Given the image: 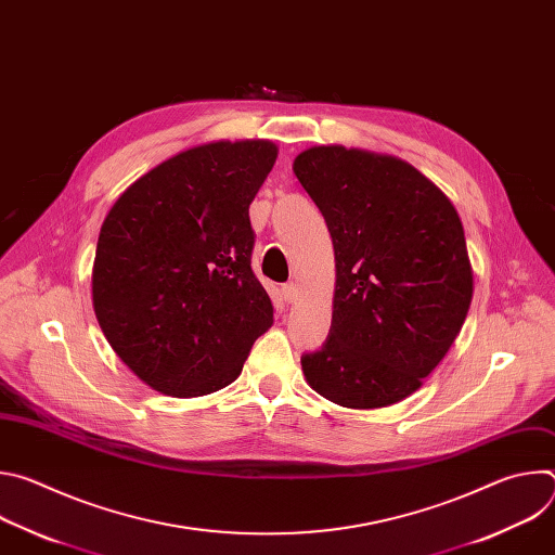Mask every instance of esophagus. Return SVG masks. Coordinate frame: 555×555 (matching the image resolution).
Segmentation results:
<instances>
[{
	"label": "esophagus",
	"mask_w": 555,
	"mask_h": 555,
	"mask_svg": "<svg viewBox=\"0 0 555 555\" xmlns=\"http://www.w3.org/2000/svg\"><path fill=\"white\" fill-rule=\"evenodd\" d=\"M281 296H283L285 302H294L298 298V285L296 283H285L281 287Z\"/></svg>",
	"instance_id": "34e87169"
}]
</instances>
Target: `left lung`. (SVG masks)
Listing matches in <instances>:
<instances>
[{
	"label": "left lung",
	"mask_w": 555,
	"mask_h": 555,
	"mask_svg": "<svg viewBox=\"0 0 555 555\" xmlns=\"http://www.w3.org/2000/svg\"><path fill=\"white\" fill-rule=\"evenodd\" d=\"M294 176L334 242L330 338L300 358L307 384L345 409L398 404L459 336L474 292L461 217L450 197L398 155L309 146Z\"/></svg>",
	"instance_id": "obj_1"
}]
</instances>
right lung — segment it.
<instances>
[{
	"instance_id": "obj_1",
	"label": "right lung",
	"mask_w": 555,
	"mask_h": 555,
	"mask_svg": "<svg viewBox=\"0 0 555 555\" xmlns=\"http://www.w3.org/2000/svg\"><path fill=\"white\" fill-rule=\"evenodd\" d=\"M270 140L176 153L109 208L92 268L96 321L146 386L199 398L240 377L274 323L250 268V204L272 171Z\"/></svg>"
}]
</instances>
